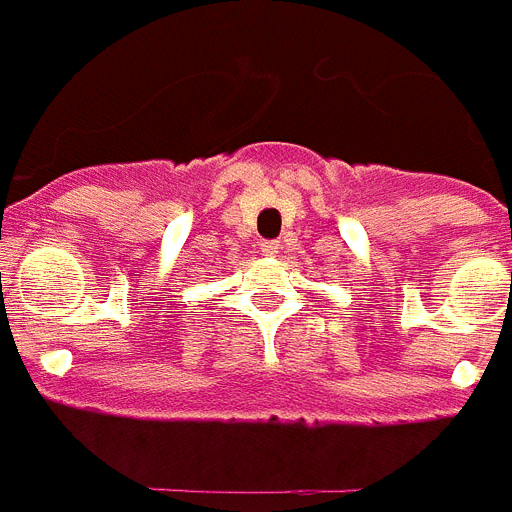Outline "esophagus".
Returning <instances> with one entry per match:
<instances>
[{
    "mask_svg": "<svg viewBox=\"0 0 512 512\" xmlns=\"http://www.w3.org/2000/svg\"><path fill=\"white\" fill-rule=\"evenodd\" d=\"M261 251H264V256H277L279 241H264L261 243Z\"/></svg>",
    "mask_w": 512,
    "mask_h": 512,
    "instance_id": "esophagus-1",
    "label": "esophagus"
}]
</instances>
